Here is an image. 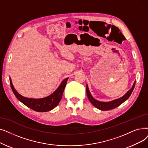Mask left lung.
Masks as SVG:
<instances>
[{"mask_svg":"<svg viewBox=\"0 0 148 148\" xmlns=\"http://www.w3.org/2000/svg\"><path fill=\"white\" fill-rule=\"evenodd\" d=\"M135 85H136V81L134 82L132 88L123 96H122L120 98L113 100L110 101H100L95 99L92 96L91 92H90L88 85H86V94L89 100L95 108H97L99 110L101 111H108L112 110V109L119 106L129 98L133 91Z\"/></svg>","mask_w":148,"mask_h":148,"instance_id":"left-lung-1","label":"left lung"}]
</instances>
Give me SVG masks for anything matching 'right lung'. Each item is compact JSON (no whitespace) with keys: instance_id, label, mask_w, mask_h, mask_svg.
I'll return each mask as SVG.
<instances>
[{"instance_id":"add662e5","label":"right lung","mask_w":148,"mask_h":148,"mask_svg":"<svg viewBox=\"0 0 148 148\" xmlns=\"http://www.w3.org/2000/svg\"><path fill=\"white\" fill-rule=\"evenodd\" d=\"M68 79V77L64 79L54 92L46 97L40 99H32L23 97L15 89L12 85L11 77H10V83L12 92L19 101L35 111L44 112L52 110L53 109L58 105L62 99L63 91L66 86Z\"/></svg>"}]
</instances>
